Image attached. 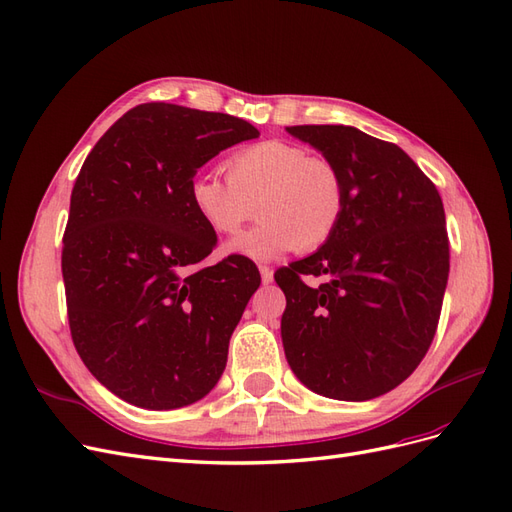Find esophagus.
Returning a JSON list of instances; mask_svg holds the SVG:
<instances>
[{"label":"esophagus","instance_id":"1","mask_svg":"<svg viewBox=\"0 0 512 512\" xmlns=\"http://www.w3.org/2000/svg\"><path fill=\"white\" fill-rule=\"evenodd\" d=\"M260 277H262V284H271L273 282V269H269L267 265H260Z\"/></svg>","mask_w":512,"mask_h":512}]
</instances>
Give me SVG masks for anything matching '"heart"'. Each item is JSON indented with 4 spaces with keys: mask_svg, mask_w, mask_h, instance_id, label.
I'll use <instances>...</instances> for the list:
<instances>
[{
    "mask_svg": "<svg viewBox=\"0 0 512 512\" xmlns=\"http://www.w3.org/2000/svg\"><path fill=\"white\" fill-rule=\"evenodd\" d=\"M226 177L196 173L188 200L198 220L215 235L232 237L254 218L262 220L228 243V252L271 260L288 250L312 252L327 243L346 209L339 168L324 156L288 141H262L226 160Z\"/></svg>",
    "mask_w": 512,
    "mask_h": 512,
    "instance_id": "1",
    "label": "heart"
}]
</instances>
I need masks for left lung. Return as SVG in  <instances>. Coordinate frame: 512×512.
<instances>
[{
  "label": "left lung",
  "instance_id": "left-lung-1",
  "mask_svg": "<svg viewBox=\"0 0 512 512\" xmlns=\"http://www.w3.org/2000/svg\"><path fill=\"white\" fill-rule=\"evenodd\" d=\"M344 177L346 209L318 252L275 273L282 342L307 389L342 401L393 391L423 361L448 282L442 198L404 149L352 126H292ZM323 277L307 287L300 277Z\"/></svg>",
  "mask_w": 512,
  "mask_h": 512
}]
</instances>
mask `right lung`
<instances>
[{"instance_id": "add662e5", "label": "right lung", "mask_w": 512, "mask_h": 512, "mask_svg": "<svg viewBox=\"0 0 512 512\" xmlns=\"http://www.w3.org/2000/svg\"><path fill=\"white\" fill-rule=\"evenodd\" d=\"M258 136L232 115L138 104L76 177L61 252L72 342L132 406H190L222 376L260 273L237 254L200 265L218 237L190 207L188 183L220 151Z\"/></svg>"}]
</instances>
